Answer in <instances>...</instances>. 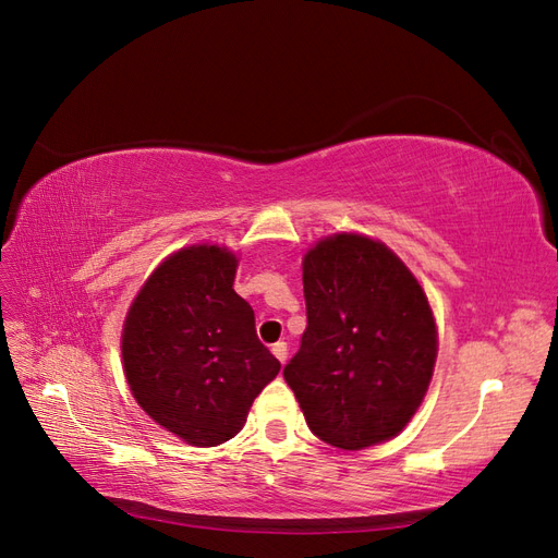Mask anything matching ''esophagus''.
Listing matches in <instances>:
<instances>
[{
	"instance_id": "1",
	"label": "esophagus",
	"mask_w": 558,
	"mask_h": 558,
	"mask_svg": "<svg viewBox=\"0 0 558 558\" xmlns=\"http://www.w3.org/2000/svg\"><path fill=\"white\" fill-rule=\"evenodd\" d=\"M272 353L279 363H286V359H289V347H286V342H277L272 347Z\"/></svg>"
}]
</instances>
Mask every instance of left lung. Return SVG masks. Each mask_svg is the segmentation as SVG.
Returning <instances> with one entry per match:
<instances>
[{"label":"left lung","instance_id":"1","mask_svg":"<svg viewBox=\"0 0 558 558\" xmlns=\"http://www.w3.org/2000/svg\"><path fill=\"white\" fill-rule=\"evenodd\" d=\"M307 330L283 367L307 426L359 451L393 440L424 402L437 324L424 286L363 232L320 238L302 256Z\"/></svg>","mask_w":558,"mask_h":558}]
</instances>
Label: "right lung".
Returning a JSON list of instances; mask_svg holds the SVG:
<instances>
[{
	"mask_svg": "<svg viewBox=\"0 0 558 558\" xmlns=\"http://www.w3.org/2000/svg\"><path fill=\"white\" fill-rule=\"evenodd\" d=\"M238 265L228 246H183L148 275L123 320L132 398L191 447L238 435L253 400L281 369L258 342L251 305L232 289Z\"/></svg>",
	"mask_w": 558,
	"mask_h": 558,
	"instance_id": "right-lung-1",
	"label": "right lung"
}]
</instances>
